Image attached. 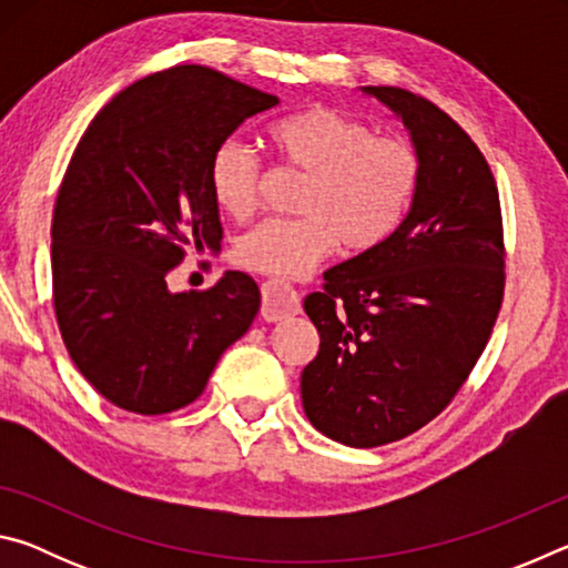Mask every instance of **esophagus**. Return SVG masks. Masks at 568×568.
<instances>
[{
  "instance_id": "1",
  "label": "esophagus",
  "mask_w": 568,
  "mask_h": 568,
  "mask_svg": "<svg viewBox=\"0 0 568 568\" xmlns=\"http://www.w3.org/2000/svg\"><path fill=\"white\" fill-rule=\"evenodd\" d=\"M263 305H261V315L265 321H283L291 318V315L301 313V295H297L295 287L285 281H277V277H271V281L263 283Z\"/></svg>"
}]
</instances>
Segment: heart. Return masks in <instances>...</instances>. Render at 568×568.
<instances>
[{"mask_svg": "<svg viewBox=\"0 0 568 568\" xmlns=\"http://www.w3.org/2000/svg\"><path fill=\"white\" fill-rule=\"evenodd\" d=\"M285 168L305 175L301 217L265 220L240 240L237 263L247 271L297 277L328 257L338 243L368 253L396 233L420 187V155L396 134L333 108L285 114L265 130ZM210 190L217 207L247 220L261 205L263 165L240 142H223L210 158Z\"/></svg>", "mask_w": 568, "mask_h": 568, "instance_id": "obj_1", "label": "heart"}]
</instances>
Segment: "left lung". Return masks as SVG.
Instances as JSON below:
<instances>
[{"mask_svg": "<svg viewBox=\"0 0 568 568\" xmlns=\"http://www.w3.org/2000/svg\"><path fill=\"white\" fill-rule=\"evenodd\" d=\"M365 92L406 122L423 175L396 233L331 267L303 303L321 335L301 376L305 416L353 448L406 438L448 408L491 338L506 287L501 200L484 152L420 94Z\"/></svg>", "mask_w": 568, "mask_h": 568, "instance_id": "1", "label": "left lung"}]
</instances>
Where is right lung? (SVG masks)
I'll use <instances>...</instances> for the list:
<instances>
[{
    "label": "right lung",
    "instance_id": "1",
    "mask_svg": "<svg viewBox=\"0 0 568 568\" xmlns=\"http://www.w3.org/2000/svg\"><path fill=\"white\" fill-rule=\"evenodd\" d=\"M275 104L180 64L114 94L77 142L52 213V301L72 363L112 406L140 416L190 406L261 311L247 273L190 293H170L168 273L223 240L210 158Z\"/></svg>",
    "mask_w": 568,
    "mask_h": 568
}]
</instances>
